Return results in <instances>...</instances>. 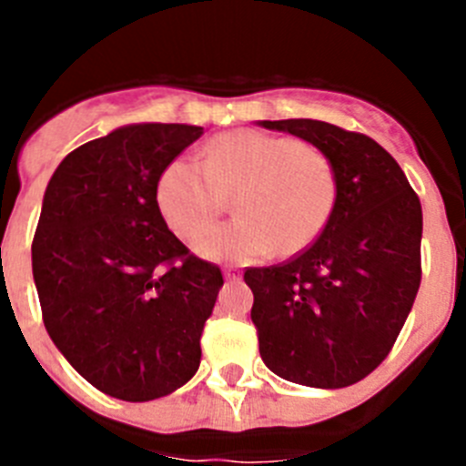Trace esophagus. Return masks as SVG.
<instances>
[{
  "instance_id": "34e87169",
  "label": "esophagus",
  "mask_w": 466,
  "mask_h": 466,
  "mask_svg": "<svg viewBox=\"0 0 466 466\" xmlns=\"http://www.w3.org/2000/svg\"><path fill=\"white\" fill-rule=\"evenodd\" d=\"M224 278L228 279V282H236V279H240V268H236V266H226Z\"/></svg>"
}]
</instances>
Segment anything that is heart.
I'll list each match as a JSON object with an SVG mask.
<instances>
[{"mask_svg":"<svg viewBox=\"0 0 466 466\" xmlns=\"http://www.w3.org/2000/svg\"><path fill=\"white\" fill-rule=\"evenodd\" d=\"M237 196L238 219L202 228ZM339 177L331 158L291 137L233 130L214 137L200 160H170L160 172L156 203L179 238H196L193 249L212 261H257L279 247L306 249L331 219Z\"/></svg>","mask_w":466,"mask_h":466,"instance_id":"obj_1","label":"heart"}]
</instances>
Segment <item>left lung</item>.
Listing matches in <instances>:
<instances>
[{"label":"left lung","instance_id":"obj_1","mask_svg":"<svg viewBox=\"0 0 466 466\" xmlns=\"http://www.w3.org/2000/svg\"><path fill=\"white\" fill-rule=\"evenodd\" d=\"M331 158L339 198L317 240L289 261L247 268L263 364L279 378L339 390L390 355L422 263V208L397 160L361 133L312 118L261 121Z\"/></svg>","mask_w":466,"mask_h":466}]
</instances>
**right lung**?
Segmentation results:
<instances>
[{"label":"right lung","mask_w":466,"mask_h":466,"mask_svg":"<svg viewBox=\"0 0 466 466\" xmlns=\"http://www.w3.org/2000/svg\"><path fill=\"white\" fill-rule=\"evenodd\" d=\"M203 135L137 123L65 156L44 193L32 275L48 336L100 392L151 401L200 366V336L224 275L167 228L156 187Z\"/></svg>","instance_id":"right-lung-1"}]
</instances>
